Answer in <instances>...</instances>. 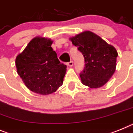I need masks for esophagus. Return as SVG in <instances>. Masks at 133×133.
Segmentation results:
<instances>
[{"label":"esophagus","mask_w":133,"mask_h":133,"mask_svg":"<svg viewBox=\"0 0 133 133\" xmlns=\"http://www.w3.org/2000/svg\"><path fill=\"white\" fill-rule=\"evenodd\" d=\"M66 65L70 66V67H71V66H72V65H73V62H72V61H71V62H67V63H66Z\"/></svg>","instance_id":"obj_1"}]
</instances>
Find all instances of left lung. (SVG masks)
<instances>
[{"mask_svg": "<svg viewBox=\"0 0 133 133\" xmlns=\"http://www.w3.org/2000/svg\"><path fill=\"white\" fill-rule=\"evenodd\" d=\"M70 40L85 58V67L80 74L82 83L91 89L104 85L116 71L118 52L115 48L89 31L71 37Z\"/></svg>", "mask_w": 133, "mask_h": 133, "instance_id": "obj_1", "label": "left lung"}]
</instances>
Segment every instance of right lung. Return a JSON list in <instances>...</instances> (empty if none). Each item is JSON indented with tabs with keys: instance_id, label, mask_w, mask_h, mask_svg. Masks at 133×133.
Segmentation results:
<instances>
[{
	"instance_id": "add662e5",
	"label": "right lung",
	"mask_w": 133,
	"mask_h": 133,
	"mask_svg": "<svg viewBox=\"0 0 133 133\" xmlns=\"http://www.w3.org/2000/svg\"><path fill=\"white\" fill-rule=\"evenodd\" d=\"M52 42L46 37H34L16 57L18 75L29 90L40 95L55 92L63 83L66 71V66L51 47Z\"/></svg>"
}]
</instances>
